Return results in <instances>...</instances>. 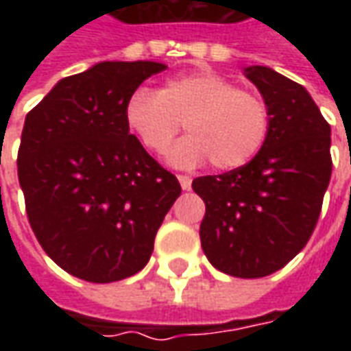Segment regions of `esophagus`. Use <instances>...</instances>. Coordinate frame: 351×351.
<instances>
[{
  "mask_svg": "<svg viewBox=\"0 0 351 351\" xmlns=\"http://www.w3.org/2000/svg\"><path fill=\"white\" fill-rule=\"evenodd\" d=\"M178 182L182 186V190H190L191 188V178L186 175H178Z\"/></svg>",
  "mask_w": 351,
  "mask_h": 351,
  "instance_id": "1",
  "label": "esophagus"
}]
</instances>
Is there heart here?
<instances>
[{"label": "heart", "instance_id": "heart-1", "mask_svg": "<svg viewBox=\"0 0 351 351\" xmlns=\"http://www.w3.org/2000/svg\"><path fill=\"white\" fill-rule=\"evenodd\" d=\"M125 122L154 154L167 150L184 122L190 135L173 146L169 161L190 169L210 160L213 167L231 171L263 148L271 112L256 93L216 73L197 71L165 80L160 90L137 88L125 105Z\"/></svg>", "mask_w": 351, "mask_h": 351}]
</instances>
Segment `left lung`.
<instances>
[{
    "mask_svg": "<svg viewBox=\"0 0 351 351\" xmlns=\"http://www.w3.org/2000/svg\"><path fill=\"white\" fill-rule=\"evenodd\" d=\"M271 112V130L252 161L199 176L205 201L199 228L208 261L229 276L261 278L304 248L331 180V125L310 93L265 65L244 67Z\"/></svg>",
    "mask_w": 351,
    "mask_h": 351,
    "instance_id": "obj_1",
    "label": "left lung"
}]
</instances>
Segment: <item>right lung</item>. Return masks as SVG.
Masks as SVG:
<instances>
[{"instance_id": "add662e5", "label": "right lung", "mask_w": 351, "mask_h": 351, "mask_svg": "<svg viewBox=\"0 0 351 351\" xmlns=\"http://www.w3.org/2000/svg\"><path fill=\"white\" fill-rule=\"evenodd\" d=\"M158 62H99L65 77L26 116L19 180L49 258L77 278L107 284L138 272L180 195L130 133L125 105Z\"/></svg>"}]
</instances>
